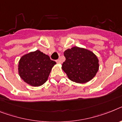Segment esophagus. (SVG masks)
<instances>
[{"label":"esophagus","instance_id":"34e87169","mask_svg":"<svg viewBox=\"0 0 122 122\" xmlns=\"http://www.w3.org/2000/svg\"><path fill=\"white\" fill-rule=\"evenodd\" d=\"M56 63H58V64H61V61L60 59H58V60H56Z\"/></svg>","mask_w":122,"mask_h":122}]
</instances>
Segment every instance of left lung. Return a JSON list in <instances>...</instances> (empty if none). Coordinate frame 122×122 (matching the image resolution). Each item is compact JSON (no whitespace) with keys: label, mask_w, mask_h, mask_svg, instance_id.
Wrapping results in <instances>:
<instances>
[{"label":"left lung","mask_w":122,"mask_h":122,"mask_svg":"<svg viewBox=\"0 0 122 122\" xmlns=\"http://www.w3.org/2000/svg\"><path fill=\"white\" fill-rule=\"evenodd\" d=\"M66 61L62 69L67 77L78 84L86 83L92 80L98 72L99 59L92 51L74 46L64 52Z\"/></svg>","instance_id":"8db88e82"}]
</instances>
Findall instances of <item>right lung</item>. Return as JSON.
<instances>
[{"label":"right lung","mask_w":122,"mask_h":122,"mask_svg":"<svg viewBox=\"0 0 122 122\" xmlns=\"http://www.w3.org/2000/svg\"><path fill=\"white\" fill-rule=\"evenodd\" d=\"M56 63L40 50L23 55L18 61V72L23 81L33 87L41 86L48 79Z\"/></svg>","instance_id":"obj_1"}]
</instances>
